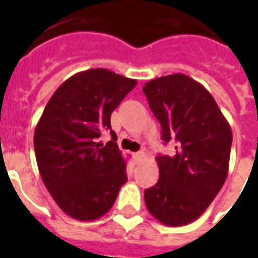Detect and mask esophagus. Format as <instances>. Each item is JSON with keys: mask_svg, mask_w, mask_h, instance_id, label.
I'll return each instance as SVG.
<instances>
[{"mask_svg": "<svg viewBox=\"0 0 258 258\" xmlns=\"http://www.w3.org/2000/svg\"><path fill=\"white\" fill-rule=\"evenodd\" d=\"M145 156V153H144V152L141 151V152H137V153H135L134 155V157H135V160H141V159H142V157Z\"/></svg>", "mask_w": 258, "mask_h": 258, "instance_id": "esophagus-1", "label": "esophagus"}]
</instances>
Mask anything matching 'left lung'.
<instances>
[{"mask_svg":"<svg viewBox=\"0 0 258 258\" xmlns=\"http://www.w3.org/2000/svg\"><path fill=\"white\" fill-rule=\"evenodd\" d=\"M174 156L156 157L159 181L145 189L152 216L168 227L199 218L225 182L232 131L205 87L182 73L151 80L142 88Z\"/></svg>","mask_w":258,"mask_h":258,"instance_id":"1","label":"left lung"}]
</instances>
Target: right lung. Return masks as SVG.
<instances>
[{
	"instance_id": "right-lung-1",
	"label": "right lung",
	"mask_w": 258,
	"mask_h": 258,
	"mask_svg": "<svg viewBox=\"0 0 258 258\" xmlns=\"http://www.w3.org/2000/svg\"><path fill=\"white\" fill-rule=\"evenodd\" d=\"M137 85L107 69L74 74L53 92L34 131L37 166L48 192L79 221L112 209L127 181L125 160L114 142L110 114ZM109 129L113 141L99 142Z\"/></svg>"
}]
</instances>
